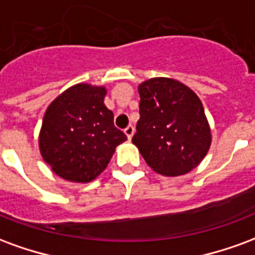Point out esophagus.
Returning a JSON list of instances; mask_svg holds the SVG:
<instances>
[{
    "label": "esophagus",
    "instance_id": "1",
    "mask_svg": "<svg viewBox=\"0 0 255 255\" xmlns=\"http://www.w3.org/2000/svg\"><path fill=\"white\" fill-rule=\"evenodd\" d=\"M124 132H126V135H127L128 139H131L132 138L133 132H135V128H133V126H128V127L124 129Z\"/></svg>",
    "mask_w": 255,
    "mask_h": 255
}]
</instances>
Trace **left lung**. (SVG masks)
<instances>
[{
  "label": "left lung",
  "mask_w": 255,
  "mask_h": 255,
  "mask_svg": "<svg viewBox=\"0 0 255 255\" xmlns=\"http://www.w3.org/2000/svg\"><path fill=\"white\" fill-rule=\"evenodd\" d=\"M138 91L140 117L132 143L157 173L179 176L192 171L212 143L198 95L169 78L149 79L139 84Z\"/></svg>",
  "instance_id": "8db88e82"
}]
</instances>
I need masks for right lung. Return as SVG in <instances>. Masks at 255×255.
<instances>
[{
    "instance_id": "1",
    "label": "right lung",
    "mask_w": 255,
    "mask_h": 255,
    "mask_svg": "<svg viewBox=\"0 0 255 255\" xmlns=\"http://www.w3.org/2000/svg\"><path fill=\"white\" fill-rule=\"evenodd\" d=\"M105 87L87 83L65 90L45 112L39 132L42 158L65 180L89 183L105 169L127 136L104 104Z\"/></svg>"
}]
</instances>
